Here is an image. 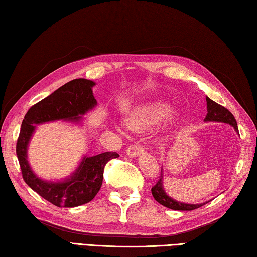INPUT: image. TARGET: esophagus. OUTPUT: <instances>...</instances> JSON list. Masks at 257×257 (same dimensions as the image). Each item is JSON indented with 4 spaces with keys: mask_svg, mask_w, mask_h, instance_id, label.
Instances as JSON below:
<instances>
[{
    "mask_svg": "<svg viewBox=\"0 0 257 257\" xmlns=\"http://www.w3.org/2000/svg\"><path fill=\"white\" fill-rule=\"evenodd\" d=\"M144 151H145L144 146H142L140 142H136V144H133L128 147L127 150H126V154H127L130 157H136L141 153H144Z\"/></svg>",
    "mask_w": 257,
    "mask_h": 257,
    "instance_id": "34e87169",
    "label": "esophagus"
}]
</instances>
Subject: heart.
<instances>
[{
	"label": "heart",
	"mask_w": 257,
	"mask_h": 257,
	"mask_svg": "<svg viewBox=\"0 0 257 257\" xmlns=\"http://www.w3.org/2000/svg\"><path fill=\"white\" fill-rule=\"evenodd\" d=\"M171 107L167 103L157 101L139 107L127 118V126L132 130H140L161 121L170 113Z\"/></svg>",
	"instance_id": "heart-1"
}]
</instances>
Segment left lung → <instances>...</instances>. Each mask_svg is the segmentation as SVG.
<instances>
[{"label":"left lung","mask_w":257,"mask_h":257,"mask_svg":"<svg viewBox=\"0 0 257 257\" xmlns=\"http://www.w3.org/2000/svg\"><path fill=\"white\" fill-rule=\"evenodd\" d=\"M206 101H207V116H206L205 121H220V123L230 124L238 131L237 120H235L234 116L228 110V109L221 106V104L216 103L215 101L211 100L208 96L206 98ZM162 180L163 174L161 175V179L157 181L156 184L151 188V193H153L155 200L158 201V203L162 204L163 206H165V207L175 209V211H193V209L199 208L206 204H183L170 198V197L165 193V191H164Z\"/></svg>","instance_id":"left-lung-1"}]
</instances>
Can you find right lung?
Segmentation results:
<instances>
[{
	"label": "right lung",
	"instance_id": "obj_1",
	"mask_svg": "<svg viewBox=\"0 0 257 257\" xmlns=\"http://www.w3.org/2000/svg\"><path fill=\"white\" fill-rule=\"evenodd\" d=\"M94 82L89 79H73L59 87L29 108L23 120L17 140L16 151L23 179L34 191L58 207H76L91 201L99 192L103 180L106 164L119 157L115 151H107L93 157H84L76 172L64 182H46L33 173L27 162V146L36 124L58 119L79 120L81 115L96 104L92 93Z\"/></svg>",
	"mask_w": 257,
	"mask_h": 257
}]
</instances>
